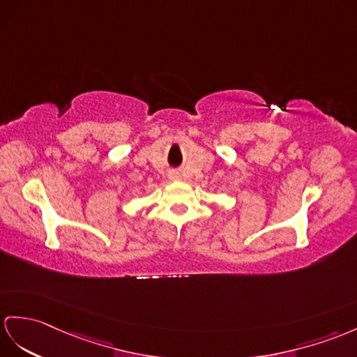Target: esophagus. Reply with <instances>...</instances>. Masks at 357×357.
I'll list each match as a JSON object with an SVG mask.
<instances>
[{"label":"esophagus","mask_w":357,"mask_h":357,"mask_svg":"<svg viewBox=\"0 0 357 357\" xmlns=\"http://www.w3.org/2000/svg\"><path fill=\"white\" fill-rule=\"evenodd\" d=\"M168 177H169V180H178L180 178V174H178V171H171L168 174Z\"/></svg>","instance_id":"esophagus-1"}]
</instances>
